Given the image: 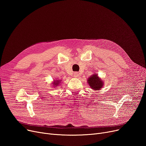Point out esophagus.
I'll list each match as a JSON object with an SVG mask.
<instances>
[{"label": "esophagus", "instance_id": "obj_1", "mask_svg": "<svg viewBox=\"0 0 146 146\" xmlns=\"http://www.w3.org/2000/svg\"><path fill=\"white\" fill-rule=\"evenodd\" d=\"M78 76H79V73L78 72H75L73 74V77L74 78H77V77H78Z\"/></svg>", "mask_w": 146, "mask_h": 146}]
</instances>
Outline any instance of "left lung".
<instances>
[{"label":"left lung","instance_id":"left-lung-1","mask_svg":"<svg viewBox=\"0 0 146 146\" xmlns=\"http://www.w3.org/2000/svg\"><path fill=\"white\" fill-rule=\"evenodd\" d=\"M88 83H89V86L95 90H100L104 86V82L101 79H99L98 74H94L92 76L88 79Z\"/></svg>","mask_w":146,"mask_h":146}]
</instances>
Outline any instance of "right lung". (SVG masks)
I'll list each match as a JSON object with an SVG mask.
<instances>
[{
    "instance_id": "1",
    "label": "right lung",
    "mask_w": 146,
    "mask_h": 146,
    "mask_svg": "<svg viewBox=\"0 0 146 146\" xmlns=\"http://www.w3.org/2000/svg\"><path fill=\"white\" fill-rule=\"evenodd\" d=\"M60 81L61 80H54V82L52 84L53 85V86H54V87H56V86H57L58 85H59V84H60Z\"/></svg>"
}]
</instances>
